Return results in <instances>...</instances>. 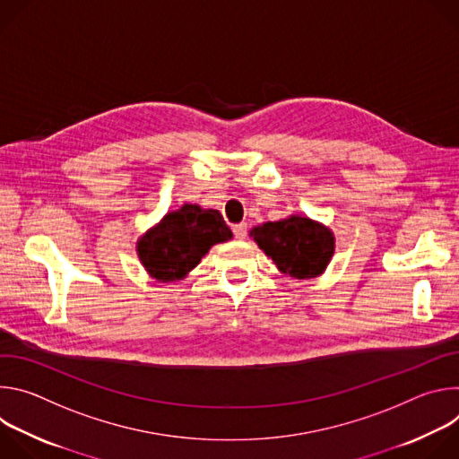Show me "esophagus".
I'll return each mask as SVG.
<instances>
[{
	"instance_id": "obj_1",
	"label": "esophagus",
	"mask_w": 459,
	"mask_h": 459,
	"mask_svg": "<svg viewBox=\"0 0 459 459\" xmlns=\"http://www.w3.org/2000/svg\"><path fill=\"white\" fill-rule=\"evenodd\" d=\"M234 236L238 239H245L247 238V223H239V225H234Z\"/></svg>"
}]
</instances>
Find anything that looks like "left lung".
<instances>
[{
	"label": "left lung",
	"instance_id": "obj_1",
	"mask_svg": "<svg viewBox=\"0 0 459 459\" xmlns=\"http://www.w3.org/2000/svg\"><path fill=\"white\" fill-rule=\"evenodd\" d=\"M250 238L274 261L281 274L296 280L321 276L336 250L334 232L301 214L255 225Z\"/></svg>",
	"mask_w": 459,
	"mask_h": 459
}]
</instances>
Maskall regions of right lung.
Returning <instances> with one entry per match:
<instances>
[{
    "label": "right lung",
    "instance_id": "1",
    "mask_svg": "<svg viewBox=\"0 0 459 459\" xmlns=\"http://www.w3.org/2000/svg\"><path fill=\"white\" fill-rule=\"evenodd\" d=\"M229 239L232 232L218 211L185 204L142 234L136 252L151 278L170 283L186 278L214 245Z\"/></svg>",
    "mask_w": 459,
    "mask_h": 459
}]
</instances>
